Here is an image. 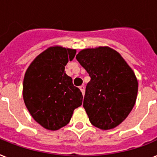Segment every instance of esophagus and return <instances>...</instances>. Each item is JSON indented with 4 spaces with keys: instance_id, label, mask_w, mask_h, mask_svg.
Instances as JSON below:
<instances>
[{
    "instance_id": "34e87169",
    "label": "esophagus",
    "mask_w": 157,
    "mask_h": 157,
    "mask_svg": "<svg viewBox=\"0 0 157 157\" xmlns=\"http://www.w3.org/2000/svg\"><path fill=\"white\" fill-rule=\"evenodd\" d=\"M79 89H80V90L82 91V95H84V94H85V86H79Z\"/></svg>"
}]
</instances>
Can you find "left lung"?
Listing matches in <instances>:
<instances>
[{
    "label": "left lung",
    "mask_w": 157,
    "mask_h": 157,
    "mask_svg": "<svg viewBox=\"0 0 157 157\" xmlns=\"http://www.w3.org/2000/svg\"><path fill=\"white\" fill-rule=\"evenodd\" d=\"M76 59L90 77L83 100L90 123L103 130L116 128L136 103L138 82L134 72L109 47L82 50Z\"/></svg>",
    "instance_id": "left-lung-1"
}]
</instances>
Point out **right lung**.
<instances>
[{
	"label": "right lung",
	"instance_id": "right-lung-1",
	"mask_svg": "<svg viewBox=\"0 0 157 157\" xmlns=\"http://www.w3.org/2000/svg\"><path fill=\"white\" fill-rule=\"evenodd\" d=\"M75 50L50 47L40 54L27 69L23 82V98L36 122L48 130L66 126L74 110L82 103V94L65 72Z\"/></svg>",
	"mask_w": 157,
	"mask_h": 157
}]
</instances>
